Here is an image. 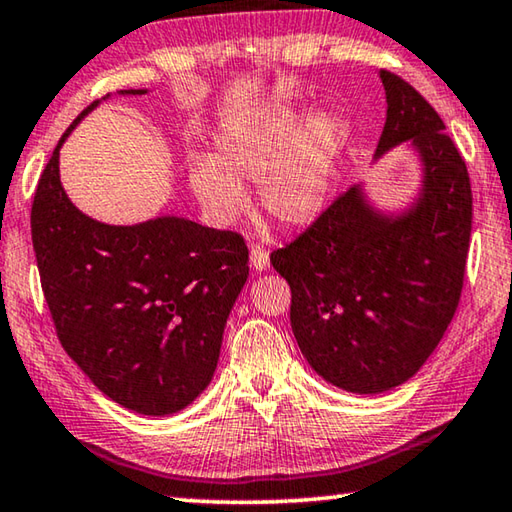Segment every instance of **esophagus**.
Instances as JSON below:
<instances>
[{"instance_id": "34e87169", "label": "esophagus", "mask_w": 512, "mask_h": 512, "mask_svg": "<svg viewBox=\"0 0 512 512\" xmlns=\"http://www.w3.org/2000/svg\"><path fill=\"white\" fill-rule=\"evenodd\" d=\"M250 266H253L255 271H266L268 268V253L262 246L250 248Z\"/></svg>"}]
</instances>
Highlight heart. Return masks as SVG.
Returning <instances> with one entry per match:
<instances>
[{
  "mask_svg": "<svg viewBox=\"0 0 512 512\" xmlns=\"http://www.w3.org/2000/svg\"><path fill=\"white\" fill-rule=\"evenodd\" d=\"M343 124L329 110L302 117L296 103L277 101L223 126L214 149L187 162L189 189L214 223L230 225L246 210V183H259L266 214L305 228L325 212Z\"/></svg>",
  "mask_w": 512,
  "mask_h": 512,
  "instance_id": "obj_1",
  "label": "heart"
}]
</instances>
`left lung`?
Listing matches in <instances>:
<instances>
[{
    "mask_svg": "<svg viewBox=\"0 0 512 512\" xmlns=\"http://www.w3.org/2000/svg\"><path fill=\"white\" fill-rule=\"evenodd\" d=\"M386 124L375 158L409 142L422 187L402 214L341 194L271 264L291 287V329L309 366L343 391L370 395L404 384L456 314L472 232L465 160L443 119L400 76L381 69Z\"/></svg>",
    "mask_w": 512,
    "mask_h": 512,
    "instance_id": "1",
    "label": "left lung"
}]
</instances>
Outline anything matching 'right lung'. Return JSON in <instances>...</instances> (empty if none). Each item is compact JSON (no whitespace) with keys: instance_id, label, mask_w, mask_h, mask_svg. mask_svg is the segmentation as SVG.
Segmentation results:
<instances>
[{"instance_id":"obj_1","label":"right lung","mask_w":512,"mask_h":512,"mask_svg":"<svg viewBox=\"0 0 512 512\" xmlns=\"http://www.w3.org/2000/svg\"><path fill=\"white\" fill-rule=\"evenodd\" d=\"M146 90H121L144 94ZM51 153L31 205V239L58 341L112 402L144 415L192 404L212 381L225 320L248 277L232 230L180 216L108 225L69 201Z\"/></svg>"}]
</instances>
